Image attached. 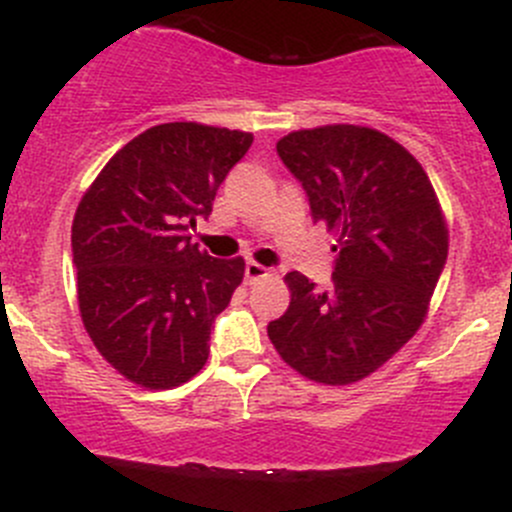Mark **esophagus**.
Wrapping results in <instances>:
<instances>
[{
  "instance_id": "34e87169",
  "label": "esophagus",
  "mask_w": 512,
  "mask_h": 512,
  "mask_svg": "<svg viewBox=\"0 0 512 512\" xmlns=\"http://www.w3.org/2000/svg\"><path fill=\"white\" fill-rule=\"evenodd\" d=\"M267 275H270V272H267V267L257 265V262H247V265H245V277L250 282L262 280V277H267Z\"/></svg>"
}]
</instances>
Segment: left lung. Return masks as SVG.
<instances>
[{
  "mask_svg": "<svg viewBox=\"0 0 512 512\" xmlns=\"http://www.w3.org/2000/svg\"><path fill=\"white\" fill-rule=\"evenodd\" d=\"M277 156L302 183L314 223L339 235L332 287L299 272L267 334L307 379L344 386L374 374L423 324L448 257V230L421 163L364 126L294 131Z\"/></svg>",
  "mask_w": 512,
  "mask_h": 512,
  "instance_id": "1",
  "label": "left lung"
}]
</instances>
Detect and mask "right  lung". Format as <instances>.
Instances as JSON below:
<instances>
[{
	"instance_id": "obj_1",
	"label": "right lung",
	"mask_w": 512,
	"mask_h": 512,
	"mask_svg": "<svg viewBox=\"0 0 512 512\" xmlns=\"http://www.w3.org/2000/svg\"><path fill=\"white\" fill-rule=\"evenodd\" d=\"M252 133L160 123L121 148L76 208L71 255L84 327L133 384L170 389L210 354L215 317L245 260H215L190 242Z\"/></svg>"
}]
</instances>
